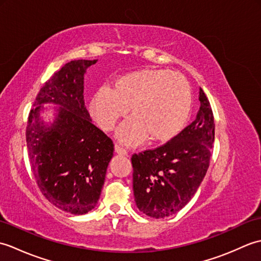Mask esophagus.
Instances as JSON below:
<instances>
[{
  "label": "esophagus",
  "mask_w": 261,
  "mask_h": 261,
  "mask_svg": "<svg viewBox=\"0 0 261 261\" xmlns=\"http://www.w3.org/2000/svg\"><path fill=\"white\" fill-rule=\"evenodd\" d=\"M114 150H115V152L118 153V154H123V156H126V154H127V151L125 150V149L122 148V147L119 146V145H115Z\"/></svg>",
  "instance_id": "34e87169"
}]
</instances>
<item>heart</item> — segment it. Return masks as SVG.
<instances>
[{"label":"heart","instance_id":"1","mask_svg":"<svg viewBox=\"0 0 261 261\" xmlns=\"http://www.w3.org/2000/svg\"><path fill=\"white\" fill-rule=\"evenodd\" d=\"M193 97L190 83L177 71L141 69L127 73L94 94L91 112L105 131L112 130L130 108L132 118L118 130L127 145L174 139L190 120Z\"/></svg>","mask_w":261,"mask_h":261}]
</instances>
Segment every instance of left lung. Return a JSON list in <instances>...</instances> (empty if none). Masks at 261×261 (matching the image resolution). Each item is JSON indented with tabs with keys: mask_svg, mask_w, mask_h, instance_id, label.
I'll list each match as a JSON object with an SVG mask.
<instances>
[{
	"mask_svg": "<svg viewBox=\"0 0 261 261\" xmlns=\"http://www.w3.org/2000/svg\"><path fill=\"white\" fill-rule=\"evenodd\" d=\"M196 119L164 146L131 158L137 207L154 219L178 212L195 195L210 165L214 142V118L199 88Z\"/></svg>",
	"mask_w": 261,
	"mask_h": 261,
	"instance_id": "1",
	"label": "left lung"
}]
</instances>
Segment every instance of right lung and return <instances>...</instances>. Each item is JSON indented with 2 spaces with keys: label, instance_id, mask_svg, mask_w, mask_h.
Listing matches in <instances>:
<instances>
[{
  "label": "right lung",
  "instance_id": "obj_1",
  "mask_svg": "<svg viewBox=\"0 0 261 261\" xmlns=\"http://www.w3.org/2000/svg\"><path fill=\"white\" fill-rule=\"evenodd\" d=\"M94 60H71L39 92L27 126L32 173L49 202L65 212L83 215L96 206L110 160L112 140L92 123L84 102V75ZM53 107L54 119L42 113Z\"/></svg>",
  "mask_w": 261,
  "mask_h": 261
}]
</instances>
